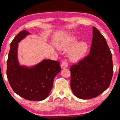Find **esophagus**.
<instances>
[{"label":"esophagus","mask_w":120,"mask_h":120,"mask_svg":"<svg viewBox=\"0 0 120 120\" xmlns=\"http://www.w3.org/2000/svg\"><path fill=\"white\" fill-rule=\"evenodd\" d=\"M68 67V64L66 61H64L61 64V68L62 69H66Z\"/></svg>","instance_id":"obj_1"}]
</instances>
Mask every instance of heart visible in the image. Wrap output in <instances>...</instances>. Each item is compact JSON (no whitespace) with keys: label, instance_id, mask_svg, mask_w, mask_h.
<instances>
[{"label":"heart","instance_id":"b5f03b06","mask_svg":"<svg viewBox=\"0 0 120 120\" xmlns=\"http://www.w3.org/2000/svg\"><path fill=\"white\" fill-rule=\"evenodd\" d=\"M77 38L70 36L59 41L56 46L58 49L68 50L67 56L71 61L77 62L84 59L88 51V44L85 41L76 42Z\"/></svg>","mask_w":120,"mask_h":120}]
</instances>
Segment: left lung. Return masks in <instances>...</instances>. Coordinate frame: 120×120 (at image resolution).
Here are the masks:
<instances>
[{"label":"left lung","instance_id":"left-lung-1","mask_svg":"<svg viewBox=\"0 0 120 120\" xmlns=\"http://www.w3.org/2000/svg\"><path fill=\"white\" fill-rule=\"evenodd\" d=\"M70 86L77 97L95 98L108 88L112 78V56L106 39L95 27L89 54L70 68Z\"/></svg>","mask_w":120,"mask_h":120}]
</instances>
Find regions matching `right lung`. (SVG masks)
<instances>
[{"mask_svg":"<svg viewBox=\"0 0 120 120\" xmlns=\"http://www.w3.org/2000/svg\"><path fill=\"white\" fill-rule=\"evenodd\" d=\"M30 34L24 30L12 41L7 62V76L16 94L27 100L40 101L49 96L54 77L61 71V67L58 61L50 59H43L30 67L20 64L19 43Z\"/></svg>","mask_w":120,"mask_h":120,"instance_id":"1","label":"right lung"}]
</instances>
